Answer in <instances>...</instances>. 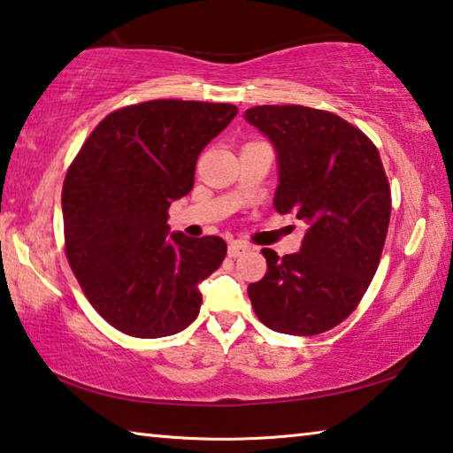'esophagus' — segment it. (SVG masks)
<instances>
[{"instance_id": "1", "label": "esophagus", "mask_w": 453, "mask_h": 453, "mask_svg": "<svg viewBox=\"0 0 453 453\" xmlns=\"http://www.w3.org/2000/svg\"><path fill=\"white\" fill-rule=\"evenodd\" d=\"M245 250H248V243L232 242V243H229V248H227V254H229V257H237V256H242Z\"/></svg>"}]
</instances>
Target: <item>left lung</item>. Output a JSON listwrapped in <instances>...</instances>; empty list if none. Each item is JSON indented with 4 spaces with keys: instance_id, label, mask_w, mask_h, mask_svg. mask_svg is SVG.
Returning <instances> with one entry per match:
<instances>
[{
    "instance_id": "left-lung-1",
    "label": "left lung",
    "mask_w": 453,
    "mask_h": 453,
    "mask_svg": "<svg viewBox=\"0 0 453 453\" xmlns=\"http://www.w3.org/2000/svg\"><path fill=\"white\" fill-rule=\"evenodd\" d=\"M243 118L278 156L273 208L308 224L297 254L262 250L250 283L256 316L273 332L316 335L342 324L378 270L392 196L375 145L340 116L303 105H256Z\"/></svg>"
}]
</instances>
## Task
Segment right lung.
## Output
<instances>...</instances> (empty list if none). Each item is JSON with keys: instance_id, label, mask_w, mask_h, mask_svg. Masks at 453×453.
Returning <instances> with one entry per match:
<instances>
[{"instance_id": "1", "label": "right lung", "mask_w": 453, "mask_h": 453, "mask_svg": "<svg viewBox=\"0 0 453 453\" xmlns=\"http://www.w3.org/2000/svg\"><path fill=\"white\" fill-rule=\"evenodd\" d=\"M237 116L232 104L153 102L99 121L61 191L65 254L83 294L107 324L134 337L186 329L199 283L224 262L218 235L170 232L167 210L194 188L196 162Z\"/></svg>"}]
</instances>
